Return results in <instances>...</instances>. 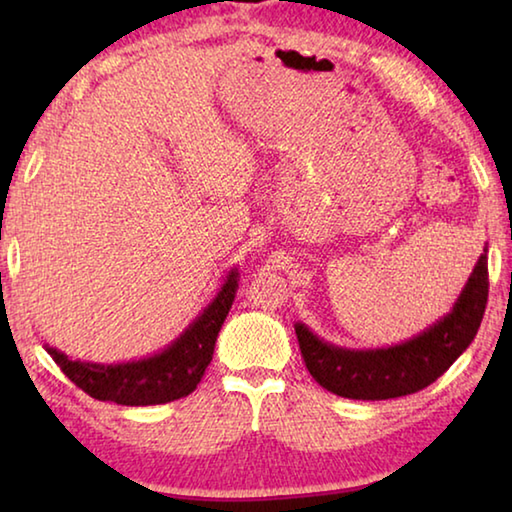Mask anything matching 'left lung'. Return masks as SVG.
Listing matches in <instances>:
<instances>
[{
  "label": "left lung",
  "instance_id": "8db88e82",
  "mask_svg": "<svg viewBox=\"0 0 512 512\" xmlns=\"http://www.w3.org/2000/svg\"><path fill=\"white\" fill-rule=\"evenodd\" d=\"M488 250L479 257L454 309L422 334L391 348L348 350L296 323L302 359L320 386L348 400H391L433 384L467 350L488 305Z\"/></svg>",
  "mask_w": 512,
  "mask_h": 512
}]
</instances>
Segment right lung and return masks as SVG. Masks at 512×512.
<instances>
[{"mask_svg":"<svg viewBox=\"0 0 512 512\" xmlns=\"http://www.w3.org/2000/svg\"><path fill=\"white\" fill-rule=\"evenodd\" d=\"M237 287L239 273L237 268H232L228 280L203 309V314L169 348L153 357L108 366V363L72 361L56 348H47V352L81 391L99 402L151 406L180 400L194 393L198 381L205 375V368L210 366L216 336L235 302Z\"/></svg>","mask_w":512,"mask_h":512,"instance_id":"1","label":"right lung"}]
</instances>
